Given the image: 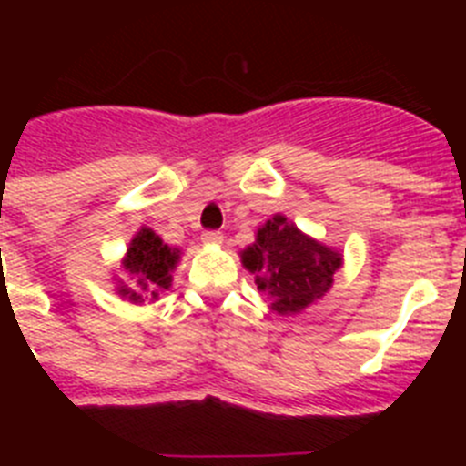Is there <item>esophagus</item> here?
Masks as SVG:
<instances>
[{"instance_id": "34e87169", "label": "esophagus", "mask_w": 466, "mask_h": 466, "mask_svg": "<svg viewBox=\"0 0 466 466\" xmlns=\"http://www.w3.org/2000/svg\"><path fill=\"white\" fill-rule=\"evenodd\" d=\"M224 236H221L219 230H205L203 233V242L205 245H221Z\"/></svg>"}]
</instances>
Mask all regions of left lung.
I'll return each instance as SVG.
<instances>
[{"label": "left lung", "mask_w": 466, "mask_h": 466, "mask_svg": "<svg viewBox=\"0 0 466 466\" xmlns=\"http://www.w3.org/2000/svg\"><path fill=\"white\" fill-rule=\"evenodd\" d=\"M240 261L254 275V284L270 300L278 315H299L327 296L333 275L343 266V254L336 247L303 233L284 214H273Z\"/></svg>", "instance_id": "8db88e82"}]
</instances>
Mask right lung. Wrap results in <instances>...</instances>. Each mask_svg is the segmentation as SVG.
<instances>
[{
    "mask_svg": "<svg viewBox=\"0 0 466 466\" xmlns=\"http://www.w3.org/2000/svg\"><path fill=\"white\" fill-rule=\"evenodd\" d=\"M182 258L179 247H170L156 236L154 230L142 226L127 242V249L114 273V291L133 306L156 303L163 291L172 287V273ZM127 279L123 280L122 278Z\"/></svg>",
    "mask_w": 466,
    "mask_h": 466,
    "instance_id": "obj_1",
    "label": "right lung"
}]
</instances>
